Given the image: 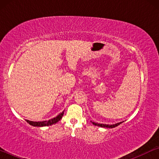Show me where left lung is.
Instances as JSON below:
<instances>
[{"mask_svg":"<svg viewBox=\"0 0 159 159\" xmlns=\"http://www.w3.org/2000/svg\"><path fill=\"white\" fill-rule=\"evenodd\" d=\"M92 122V121H91ZM123 122H120V123H116V124H113V125H107V124H102V123H97L95 122H92V123L93 125H97V126H99V127H102V128H115L118 126V125H120V123H122Z\"/></svg>","mask_w":159,"mask_h":159,"instance_id":"1","label":"left lung"}]
</instances>
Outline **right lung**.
I'll return each instance as SVG.
<instances>
[{
    "label": "right lung",
    "mask_w": 159,
    "mask_h": 159,
    "mask_svg": "<svg viewBox=\"0 0 159 159\" xmlns=\"http://www.w3.org/2000/svg\"><path fill=\"white\" fill-rule=\"evenodd\" d=\"M64 111H63L61 113H60V114L57 116L52 118L49 120H44V121H31V120H26V121L29 124H30L32 126H34V127H43V126H48V125H51L53 124H55L56 123H57L59 120H60V119L62 118L63 115H64Z\"/></svg>",
    "instance_id": "obj_1"
}]
</instances>
